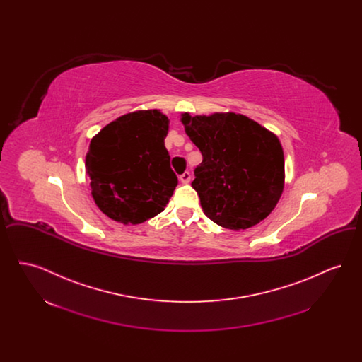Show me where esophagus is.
Here are the masks:
<instances>
[{
	"instance_id": "34e87169",
	"label": "esophagus",
	"mask_w": 362,
	"mask_h": 362,
	"mask_svg": "<svg viewBox=\"0 0 362 362\" xmlns=\"http://www.w3.org/2000/svg\"><path fill=\"white\" fill-rule=\"evenodd\" d=\"M179 179H180V182L183 185H189V180H191V173L189 171H186V173H183L179 176Z\"/></svg>"
}]
</instances>
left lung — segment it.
<instances>
[{"label": "left lung", "instance_id": "1", "mask_svg": "<svg viewBox=\"0 0 362 362\" xmlns=\"http://www.w3.org/2000/svg\"><path fill=\"white\" fill-rule=\"evenodd\" d=\"M185 132L201 151L191 183L207 217L228 229L264 220L284 189V152L278 138L239 114L182 115Z\"/></svg>", "mask_w": 362, "mask_h": 362}]
</instances>
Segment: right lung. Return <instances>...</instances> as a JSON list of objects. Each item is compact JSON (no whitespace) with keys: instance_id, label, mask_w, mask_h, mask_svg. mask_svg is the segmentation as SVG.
Instances as JSON below:
<instances>
[{"instance_id":"right-lung-1","label":"right lung","mask_w":362,"mask_h":362,"mask_svg":"<svg viewBox=\"0 0 362 362\" xmlns=\"http://www.w3.org/2000/svg\"><path fill=\"white\" fill-rule=\"evenodd\" d=\"M168 118L153 111L126 114L89 144L86 173L92 197L110 218L141 224L167 206L177 176L164 146Z\"/></svg>"}]
</instances>
